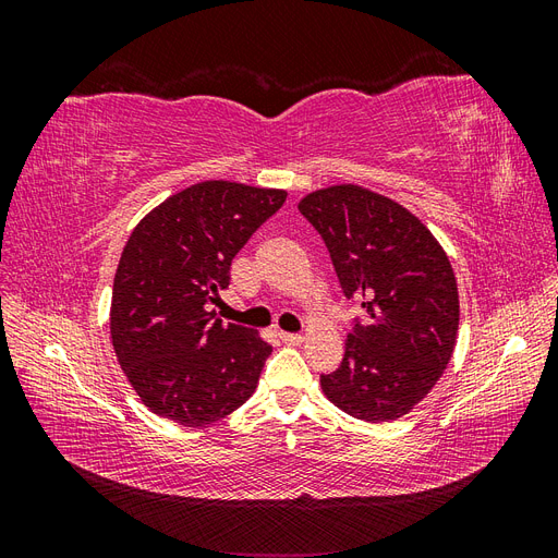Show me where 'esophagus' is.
I'll return each instance as SVG.
<instances>
[{"mask_svg": "<svg viewBox=\"0 0 558 558\" xmlns=\"http://www.w3.org/2000/svg\"><path fill=\"white\" fill-rule=\"evenodd\" d=\"M279 337L286 344H300L302 340H305V335L302 332H279Z\"/></svg>", "mask_w": 558, "mask_h": 558, "instance_id": "obj_1", "label": "esophagus"}]
</instances>
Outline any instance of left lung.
Wrapping results in <instances>:
<instances>
[{
    "mask_svg": "<svg viewBox=\"0 0 558 558\" xmlns=\"http://www.w3.org/2000/svg\"><path fill=\"white\" fill-rule=\"evenodd\" d=\"M298 209L324 240L344 298L365 310L320 386L351 416L398 418L428 396L456 344L459 289L447 253L416 216L361 185L316 191Z\"/></svg>",
    "mask_w": 558,
    "mask_h": 558,
    "instance_id": "obj_1",
    "label": "left lung"
}]
</instances>
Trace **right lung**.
<instances>
[{"instance_id": "right-lung-1", "label": "right lung", "mask_w": 558, "mask_h": 558, "mask_svg": "<svg viewBox=\"0 0 558 558\" xmlns=\"http://www.w3.org/2000/svg\"><path fill=\"white\" fill-rule=\"evenodd\" d=\"M286 191L195 183L134 228L113 279L111 340L146 408L207 426L244 404L272 344L209 312L230 265Z\"/></svg>"}]
</instances>
